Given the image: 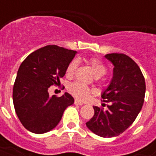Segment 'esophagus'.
<instances>
[{
    "label": "esophagus",
    "mask_w": 156,
    "mask_h": 156,
    "mask_svg": "<svg viewBox=\"0 0 156 156\" xmlns=\"http://www.w3.org/2000/svg\"><path fill=\"white\" fill-rule=\"evenodd\" d=\"M74 104H75V105H83V102L79 101V100H78V99H75Z\"/></svg>",
    "instance_id": "esophagus-1"
}]
</instances>
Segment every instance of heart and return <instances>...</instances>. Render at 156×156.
<instances>
[{"mask_svg": "<svg viewBox=\"0 0 156 156\" xmlns=\"http://www.w3.org/2000/svg\"><path fill=\"white\" fill-rule=\"evenodd\" d=\"M87 63L90 67L92 71L96 77H101L107 71L106 66L98 58H89L87 61ZM76 69H77V61L73 60L69 62V64L68 65V67L66 68V76L68 78H72L74 75ZM68 90L75 98L81 99V100L87 98L89 95L94 93L93 88H89L80 82H74V83H71L69 85Z\"/></svg>", "mask_w": 156, "mask_h": 156, "instance_id": "b5f03b06", "label": "heart"}]
</instances>
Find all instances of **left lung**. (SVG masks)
I'll use <instances>...</instances> for the list:
<instances>
[{"label":"left lung","mask_w":156,"mask_h":156,"mask_svg":"<svg viewBox=\"0 0 156 156\" xmlns=\"http://www.w3.org/2000/svg\"><path fill=\"white\" fill-rule=\"evenodd\" d=\"M114 64L110 84L102 94V102L107 108L94 106V115L86 123L98 136H118L133 124L140 112L144 100L145 81L137 63L124 53L105 55Z\"/></svg>","instance_id":"8db88e82"}]
</instances>
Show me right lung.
Segmentation results:
<instances>
[{"label": "right lung", "instance_id": "1", "mask_svg": "<svg viewBox=\"0 0 156 156\" xmlns=\"http://www.w3.org/2000/svg\"><path fill=\"white\" fill-rule=\"evenodd\" d=\"M76 51L48 45L28 55L17 72L13 86L14 108L22 125L35 134L51 130L74 99L65 93L50 97L48 88L58 85Z\"/></svg>", "mask_w": 156, "mask_h": 156}]
</instances>
